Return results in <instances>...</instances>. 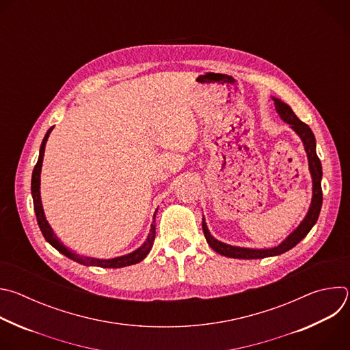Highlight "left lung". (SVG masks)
Wrapping results in <instances>:
<instances>
[{"label": "left lung", "mask_w": 350, "mask_h": 350, "mask_svg": "<svg viewBox=\"0 0 350 350\" xmlns=\"http://www.w3.org/2000/svg\"><path fill=\"white\" fill-rule=\"evenodd\" d=\"M274 99V105H275V111L278 112L280 118L286 122L292 130L301 137L304 145H305V151L308 154V159H309V170L313 178V198H312V204L309 208V212L306 215V217L304 219V221L299 224V227L291 232L278 246L275 247H269V249H251V247H239V246H231L227 243H223L220 241H217L216 238H213L208 230V226L205 223V219H202V228H204V234L205 238L208 241V243L211 245V247L213 249L215 252L227 256V258H234V259H263V258H269V256H277L281 255L289 249H292L295 245H297L301 242L312 230V227L316 224L320 211H321V205H323V191H321V177H323V169H321V162L317 157L316 152V138L313 131L310 130V127L304 123L302 120H299L297 116L293 113V111L291 109L289 105H286L285 103H282L281 99L278 98H273Z\"/></svg>", "instance_id": "obj_1"}]
</instances>
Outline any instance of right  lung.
I'll return each instance as SVG.
<instances>
[{"label":"right lung","mask_w":350,"mask_h":350,"mask_svg":"<svg viewBox=\"0 0 350 350\" xmlns=\"http://www.w3.org/2000/svg\"><path fill=\"white\" fill-rule=\"evenodd\" d=\"M54 127L49 129L41 142L40 146V155H38V161L34 166L33 174H31V195H33V204H34V212H36V217H37V223L38 227L44 235V238L51 243L58 252H61L62 255H65L66 258L84 265V266H96V267H104V269H119V267H126V266H131L135 265L138 262H141L142 259L146 258V255L151 251L154 246V241H155V224H151V230H149L148 238L146 241L142 243V246H139L137 251L124 255V256H119V258H113V259H95V258H88V256H81L77 255L69 249L58 239V237L54 234L51 226L48 224V221L45 220L44 216V211H42V205H41V196H40V173H41V166H42V158H44V151H45V144L46 139L49 137V133L53 131ZM154 223H155V215H154Z\"/></svg>","instance_id":"1"}]
</instances>
